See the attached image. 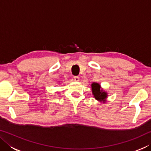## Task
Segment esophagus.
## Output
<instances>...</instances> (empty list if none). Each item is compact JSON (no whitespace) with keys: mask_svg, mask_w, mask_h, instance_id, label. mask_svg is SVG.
<instances>
[{"mask_svg":"<svg viewBox=\"0 0 151 151\" xmlns=\"http://www.w3.org/2000/svg\"><path fill=\"white\" fill-rule=\"evenodd\" d=\"M74 80H75V81H79V76H74Z\"/></svg>","mask_w":151,"mask_h":151,"instance_id":"esophagus-1","label":"esophagus"}]
</instances>
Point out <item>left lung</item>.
I'll use <instances>...</instances> for the list:
<instances>
[{"label": "left lung", "instance_id": "obj_1", "mask_svg": "<svg viewBox=\"0 0 151 151\" xmlns=\"http://www.w3.org/2000/svg\"><path fill=\"white\" fill-rule=\"evenodd\" d=\"M92 92L94 97L97 101L104 103L107 97V93L101 88V85L97 83H93L91 85Z\"/></svg>", "mask_w": 151, "mask_h": 151}]
</instances>
